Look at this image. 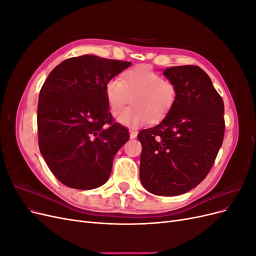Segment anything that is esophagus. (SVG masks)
<instances>
[{"instance_id": "1", "label": "esophagus", "mask_w": 256, "mask_h": 256, "mask_svg": "<svg viewBox=\"0 0 256 256\" xmlns=\"http://www.w3.org/2000/svg\"><path fill=\"white\" fill-rule=\"evenodd\" d=\"M129 134H130V138H136L138 136V131L131 129V130H129Z\"/></svg>"}]
</instances>
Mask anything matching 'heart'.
I'll return each instance as SVG.
<instances>
[{
  "label": "heart",
  "mask_w": 256,
  "mask_h": 256,
  "mask_svg": "<svg viewBox=\"0 0 256 256\" xmlns=\"http://www.w3.org/2000/svg\"><path fill=\"white\" fill-rule=\"evenodd\" d=\"M104 92L112 111L120 110L134 95V106L115 113L116 120L132 128L147 120L152 124L161 122L173 109L178 94L173 82L145 66L131 68L122 78L113 76L108 80Z\"/></svg>",
  "instance_id": "obj_1"
}]
</instances>
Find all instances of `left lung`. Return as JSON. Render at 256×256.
Returning <instances> with one entry per match:
<instances>
[{
  "label": "left lung",
  "mask_w": 256,
  "mask_h": 256,
  "mask_svg": "<svg viewBox=\"0 0 256 256\" xmlns=\"http://www.w3.org/2000/svg\"><path fill=\"white\" fill-rule=\"evenodd\" d=\"M177 100L162 122L138 134L142 144L140 180L152 194H184L202 182L223 142L224 104L198 66L166 68Z\"/></svg>",
  "instance_id": "obj_1"
}]
</instances>
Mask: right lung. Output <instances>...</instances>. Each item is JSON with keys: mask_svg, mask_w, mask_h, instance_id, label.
<instances>
[{"mask_svg": "<svg viewBox=\"0 0 256 256\" xmlns=\"http://www.w3.org/2000/svg\"><path fill=\"white\" fill-rule=\"evenodd\" d=\"M130 65L85 54L62 62L46 79L38 98V144L51 172L67 187L90 190L109 180L129 134L113 122L104 86Z\"/></svg>", "mask_w": 256, "mask_h": 256, "instance_id": "add662e5", "label": "right lung"}]
</instances>
